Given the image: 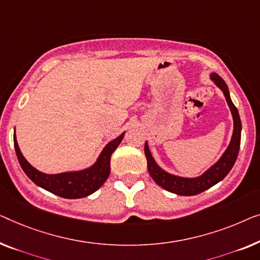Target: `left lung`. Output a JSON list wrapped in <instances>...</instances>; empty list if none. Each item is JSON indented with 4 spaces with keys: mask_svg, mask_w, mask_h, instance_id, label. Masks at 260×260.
<instances>
[{
    "mask_svg": "<svg viewBox=\"0 0 260 260\" xmlns=\"http://www.w3.org/2000/svg\"><path fill=\"white\" fill-rule=\"evenodd\" d=\"M212 80L215 82V85L220 87V89L224 92V95L226 98V101L231 108L232 115H233V121H235V129H233V135L230 142V146L226 149V152L222 154L220 160L212 166L206 173H204L202 177L194 178V179H187V178H180L175 177V175H171L164 172L161 168L156 165L154 159L148 149L147 142L145 144V155L147 159V168L149 174L153 178L156 184L161 186L162 188H165L166 191L175 193L179 196H196L199 194L204 191H206L212 186L218 184L219 181L222 180L226 175L229 174V172L231 171V168L235 165L237 156L239 153L240 147V135H241V121L240 116L238 113V109L230 98V93L228 89V85H226L224 80H222L218 74H212Z\"/></svg>",
    "mask_w": 260,
    "mask_h": 260,
    "instance_id": "1",
    "label": "left lung"
}]
</instances>
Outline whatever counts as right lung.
<instances>
[{
  "mask_svg": "<svg viewBox=\"0 0 260 260\" xmlns=\"http://www.w3.org/2000/svg\"><path fill=\"white\" fill-rule=\"evenodd\" d=\"M123 135L122 133L104 148L99 156L96 164L93 167L82 172H75V173H62V174H45L35 170L34 167L28 164L27 160L21 154V151L17 145V141L14 134V146L15 152L19 159V162L28 175L31 181H34L40 187L47 189V191L54 193L58 197L66 199H79L92 194L96 189L102 186L107 180L109 173H111V156L112 153L115 151L120 142H121Z\"/></svg>",
  "mask_w": 260,
  "mask_h": 260,
  "instance_id": "1",
  "label": "right lung"
}]
</instances>
